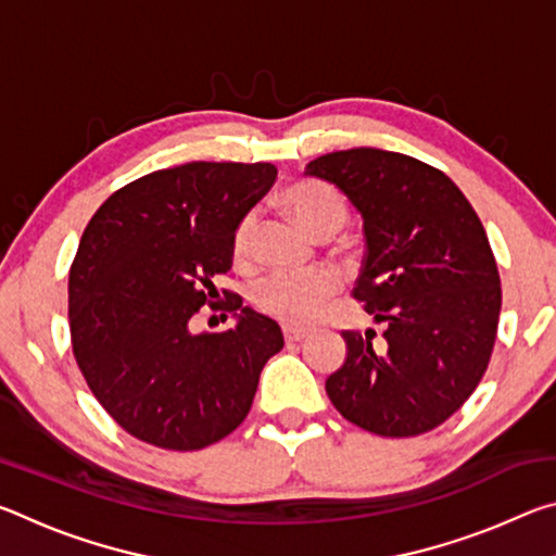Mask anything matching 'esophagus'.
<instances>
[{
  "label": "esophagus",
  "instance_id": "esophagus-1",
  "mask_svg": "<svg viewBox=\"0 0 556 556\" xmlns=\"http://www.w3.org/2000/svg\"><path fill=\"white\" fill-rule=\"evenodd\" d=\"M281 333H285V341H287V343H299V341H304V338L308 336L306 328L289 326V324L281 326Z\"/></svg>",
  "mask_w": 556,
  "mask_h": 556
}]
</instances>
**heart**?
<instances>
[{
	"instance_id": "b5f03b06",
	"label": "heart",
	"mask_w": 556,
	"mask_h": 556,
	"mask_svg": "<svg viewBox=\"0 0 556 556\" xmlns=\"http://www.w3.org/2000/svg\"><path fill=\"white\" fill-rule=\"evenodd\" d=\"M285 203L299 228L312 235L314 240L333 238L348 220L343 195L324 184L304 181L291 186ZM252 230H255V215H244L232 240V252L238 260L250 257ZM338 287H341V279L331 267H314L304 271L277 269L252 285V304L277 321L304 326L324 312L326 301L336 294Z\"/></svg>"
}]
</instances>
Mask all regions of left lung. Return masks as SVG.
Segmentation results:
<instances>
[{
	"label": "left lung",
	"instance_id": "1",
	"mask_svg": "<svg viewBox=\"0 0 556 556\" xmlns=\"http://www.w3.org/2000/svg\"><path fill=\"white\" fill-rule=\"evenodd\" d=\"M363 218L365 260L353 296L380 324L345 331L328 375L333 407L378 437H417L460 409L491 361L501 277L488 235L446 174L407 154L357 147L308 162Z\"/></svg>",
	"mask_w": 556,
	"mask_h": 556
}]
</instances>
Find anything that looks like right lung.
I'll return each mask as SVG.
<instances>
[{
	"instance_id": "add662e5",
	"label": "right lung",
	"mask_w": 556,
	"mask_h": 556,
	"mask_svg": "<svg viewBox=\"0 0 556 556\" xmlns=\"http://www.w3.org/2000/svg\"><path fill=\"white\" fill-rule=\"evenodd\" d=\"M275 181V164L193 162L137 178L90 218L68 277L73 353L131 437L195 451L248 417L285 348L279 324L238 294L225 304L235 328L193 333L191 318L218 294L235 230Z\"/></svg>"
}]
</instances>
